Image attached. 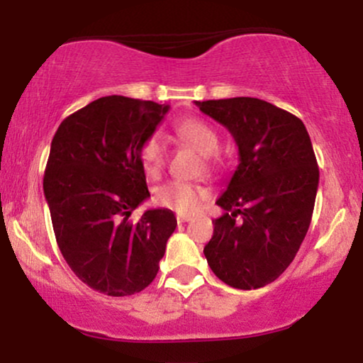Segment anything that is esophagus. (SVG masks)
I'll list each match as a JSON object with an SVG mask.
<instances>
[{
    "label": "esophagus",
    "mask_w": 363,
    "mask_h": 363,
    "mask_svg": "<svg viewBox=\"0 0 363 363\" xmlns=\"http://www.w3.org/2000/svg\"><path fill=\"white\" fill-rule=\"evenodd\" d=\"M191 216L189 215H177V223H184V222H189Z\"/></svg>",
    "instance_id": "1"
}]
</instances>
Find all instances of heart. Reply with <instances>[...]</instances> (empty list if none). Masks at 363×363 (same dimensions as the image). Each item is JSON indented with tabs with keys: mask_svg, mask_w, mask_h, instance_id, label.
Instances as JSON below:
<instances>
[{
	"mask_svg": "<svg viewBox=\"0 0 363 363\" xmlns=\"http://www.w3.org/2000/svg\"><path fill=\"white\" fill-rule=\"evenodd\" d=\"M179 140L193 147L196 152L205 157V167L208 170L215 169L213 155L218 152L220 138L210 124L201 119H184L179 121L174 128ZM140 158L143 167L150 176H157L165 164V145L160 135H150L140 147ZM206 198V189L201 186L187 184V182L169 181L162 184L155 193V201L160 206L177 211V213L189 215L194 213Z\"/></svg>",
	"mask_w": 363,
	"mask_h": 363,
	"instance_id": "heart-1",
	"label": "heart"
}]
</instances>
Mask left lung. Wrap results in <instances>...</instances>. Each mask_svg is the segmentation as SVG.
<instances>
[{
    "mask_svg": "<svg viewBox=\"0 0 363 363\" xmlns=\"http://www.w3.org/2000/svg\"><path fill=\"white\" fill-rule=\"evenodd\" d=\"M196 106L227 128L239 148L237 170L216 199L225 213L203 252L223 283L261 289L289 268L309 230L319 186L309 133L297 116L261 99Z\"/></svg>",
    "mask_w": 363,
    "mask_h": 363,
    "instance_id": "1",
    "label": "left lung"
}]
</instances>
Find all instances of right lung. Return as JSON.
<instances>
[{"mask_svg": "<svg viewBox=\"0 0 363 363\" xmlns=\"http://www.w3.org/2000/svg\"><path fill=\"white\" fill-rule=\"evenodd\" d=\"M169 106L123 95L97 99L57 128L44 174L54 235L90 289L126 297L155 280L177 220L167 208L129 215L148 198L140 147Z\"/></svg>", "mask_w": 363, "mask_h": 363, "instance_id": "right-lung-1", "label": "right lung"}]
</instances>
